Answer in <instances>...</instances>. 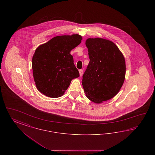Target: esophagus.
Returning a JSON list of instances; mask_svg holds the SVG:
<instances>
[{
    "label": "esophagus",
    "instance_id": "34e87169",
    "mask_svg": "<svg viewBox=\"0 0 155 155\" xmlns=\"http://www.w3.org/2000/svg\"><path fill=\"white\" fill-rule=\"evenodd\" d=\"M79 73H80V76L81 77V76L82 75V74H83L84 71H83L82 70H79Z\"/></svg>",
    "mask_w": 155,
    "mask_h": 155
}]
</instances>
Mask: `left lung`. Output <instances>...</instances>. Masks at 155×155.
Here are the masks:
<instances>
[{
	"label": "left lung",
	"instance_id": "left-lung-1",
	"mask_svg": "<svg viewBox=\"0 0 155 155\" xmlns=\"http://www.w3.org/2000/svg\"><path fill=\"white\" fill-rule=\"evenodd\" d=\"M89 63L82 76V87L89 99L99 104L116 96L125 80V61L116 45L101 38L86 40Z\"/></svg>",
	"mask_w": 155,
	"mask_h": 155
}]
</instances>
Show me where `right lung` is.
I'll list each match as a JSON object with an SVG mask.
<instances>
[{"label": "right lung", "mask_w": 155, "mask_h": 155, "mask_svg": "<svg viewBox=\"0 0 155 155\" xmlns=\"http://www.w3.org/2000/svg\"><path fill=\"white\" fill-rule=\"evenodd\" d=\"M82 39L78 34L57 36L37 48L32 68L40 92L52 98L59 97L64 95L71 80L80 77L70 52Z\"/></svg>", "instance_id": "right-lung-1"}]
</instances>
